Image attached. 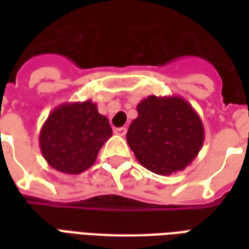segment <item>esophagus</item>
<instances>
[{
  "instance_id": "1",
  "label": "esophagus",
  "mask_w": 249,
  "mask_h": 249,
  "mask_svg": "<svg viewBox=\"0 0 249 249\" xmlns=\"http://www.w3.org/2000/svg\"><path fill=\"white\" fill-rule=\"evenodd\" d=\"M126 128H125V126H121V128H116V129H114V133H116V135H119V136H125L126 135Z\"/></svg>"
}]
</instances>
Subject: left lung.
<instances>
[{
    "label": "left lung",
    "instance_id": "1",
    "mask_svg": "<svg viewBox=\"0 0 249 249\" xmlns=\"http://www.w3.org/2000/svg\"><path fill=\"white\" fill-rule=\"evenodd\" d=\"M126 141L137 161L157 175L184 171L197 157L204 126L197 112L180 96H149L137 105Z\"/></svg>",
    "mask_w": 249,
    "mask_h": 249
}]
</instances>
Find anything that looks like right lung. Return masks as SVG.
I'll return each instance as SVG.
<instances>
[{
    "mask_svg": "<svg viewBox=\"0 0 249 249\" xmlns=\"http://www.w3.org/2000/svg\"><path fill=\"white\" fill-rule=\"evenodd\" d=\"M112 136L108 119L90 100L65 103L51 112L40 130V148L46 162L66 175L90 168L98 151Z\"/></svg>",
    "mask_w": 249,
    "mask_h": 249,
    "instance_id": "add662e5",
    "label": "right lung"
}]
</instances>
